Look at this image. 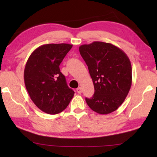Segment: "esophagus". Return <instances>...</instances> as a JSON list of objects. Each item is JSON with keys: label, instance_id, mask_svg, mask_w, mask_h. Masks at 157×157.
Returning <instances> with one entry per match:
<instances>
[{"label": "esophagus", "instance_id": "obj_1", "mask_svg": "<svg viewBox=\"0 0 157 157\" xmlns=\"http://www.w3.org/2000/svg\"><path fill=\"white\" fill-rule=\"evenodd\" d=\"M76 91H77V93H78V94H81V93H82V89H81V87H78V89H76Z\"/></svg>", "mask_w": 157, "mask_h": 157}]
</instances>
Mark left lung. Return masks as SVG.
Listing matches in <instances>:
<instances>
[{"label": "left lung", "mask_w": 157, "mask_h": 157, "mask_svg": "<svg viewBox=\"0 0 157 157\" xmlns=\"http://www.w3.org/2000/svg\"><path fill=\"white\" fill-rule=\"evenodd\" d=\"M79 52L89 68L94 94L86 98L88 106L100 114L117 110L127 96L132 69L127 55L114 45L101 41L81 45Z\"/></svg>", "instance_id": "obj_1"}]
</instances>
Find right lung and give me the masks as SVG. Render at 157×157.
I'll return each mask as SVG.
<instances>
[{
	"label": "right lung",
	"instance_id": "obj_1",
	"mask_svg": "<svg viewBox=\"0 0 157 157\" xmlns=\"http://www.w3.org/2000/svg\"><path fill=\"white\" fill-rule=\"evenodd\" d=\"M73 45L50 44L38 47L30 56L24 69V82L31 100L48 114L63 111L74 97L59 65Z\"/></svg>",
	"mask_w": 157,
	"mask_h": 157
}]
</instances>
